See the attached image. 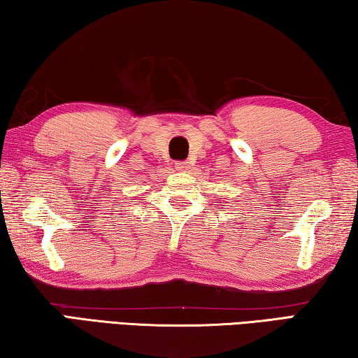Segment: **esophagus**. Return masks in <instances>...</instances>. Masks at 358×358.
<instances>
[{
	"instance_id": "obj_1",
	"label": "esophagus",
	"mask_w": 358,
	"mask_h": 358,
	"mask_svg": "<svg viewBox=\"0 0 358 358\" xmlns=\"http://www.w3.org/2000/svg\"><path fill=\"white\" fill-rule=\"evenodd\" d=\"M174 168L178 169V171H185V169H189V163H187V162H176Z\"/></svg>"
}]
</instances>
